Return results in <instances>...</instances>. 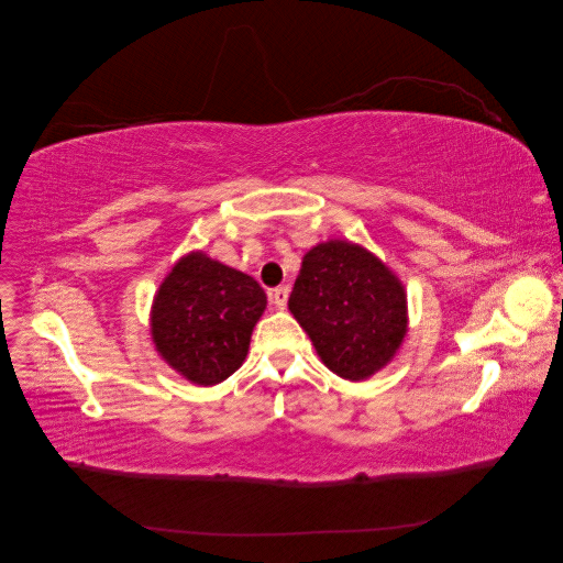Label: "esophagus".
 Listing matches in <instances>:
<instances>
[{
	"mask_svg": "<svg viewBox=\"0 0 563 563\" xmlns=\"http://www.w3.org/2000/svg\"><path fill=\"white\" fill-rule=\"evenodd\" d=\"M288 291H291V288H288L286 284H284V286H277V288H272L269 298H272V302L277 305L279 310H284V308H286V302H288Z\"/></svg>",
	"mask_w": 563,
	"mask_h": 563,
	"instance_id": "esophagus-1",
	"label": "esophagus"
}]
</instances>
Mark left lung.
Returning a JSON list of instances; mask_svg holds the SVG:
<instances>
[{"instance_id": "1", "label": "left lung", "mask_w": 563, "mask_h": 563, "mask_svg": "<svg viewBox=\"0 0 563 563\" xmlns=\"http://www.w3.org/2000/svg\"><path fill=\"white\" fill-rule=\"evenodd\" d=\"M288 310L321 362L347 380L373 376L406 335L404 286L376 255L350 242L305 253Z\"/></svg>"}]
</instances>
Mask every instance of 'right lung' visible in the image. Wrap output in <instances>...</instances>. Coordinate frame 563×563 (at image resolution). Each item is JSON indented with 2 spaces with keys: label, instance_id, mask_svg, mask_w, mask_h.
<instances>
[{
  "label": "right lung",
  "instance_id": "add662e5",
  "mask_svg": "<svg viewBox=\"0 0 563 563\" xmlns=\"http://www.w3.org/2000/svg\"><path fill=\"white\" fill-rule=\"evenodd\" d=\"M267 305L253 277L203 253L168 272L152 308V338L168 366L197 385H216L242 366L251 331Z\"/></svg>",
  "mask_w": 563,
  "mask_h": 563
}]
</instances>
